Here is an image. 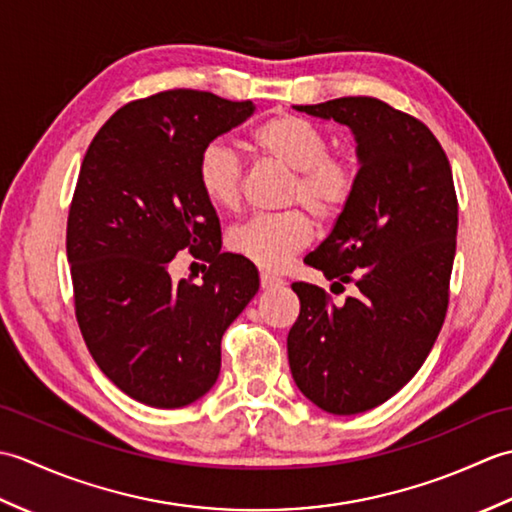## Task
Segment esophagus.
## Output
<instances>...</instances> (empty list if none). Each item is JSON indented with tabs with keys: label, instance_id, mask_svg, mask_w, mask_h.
Here are the masks:
<instances>
[{
	"label": "esophagus",
	"instance_id": "obj_1",
	"mask_svg": "<svg viewBox=\"0 0 512 512\" xmlns=\"http://www.w3.org/2000/svg\"><path fill=\"white\" fill-rule=\"evenodd\" d=\"M259 284H262V288H264V290H270V288H279V286H284L286 281L281 279V277H275V275L262 273V275H259Z\"/></svg>",
	"mask_w": 512,
	"mask_h": 512
}]
</instances>
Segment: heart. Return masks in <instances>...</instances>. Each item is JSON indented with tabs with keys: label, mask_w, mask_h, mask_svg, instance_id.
<instances>
[{
	"label": "heart",
	"mask_w": 512,
	"mask_h": 512,
	"mask_svg": "<svg viewBox=\"0 0 512 512\" xmlns=\"http://www.w3.org/2000/svg\"><path fill=\"white\" fill-rule=\"evenodd\" d=\"M259 156L292 171L286 200L303 202L314 217L330 222L350 204L356 191V162L334 154L321 127L297 114L279 112L250 132ZM195 180L202 195L217 209H235L242 193V167L235 151L222 140L204 145L195 162ZM312 239V220L303 209L255 215L231 228L226 237L235 255L264 270H281Z\"/></svg>",
	"instance_id": "heart-1"
}]
</instances>
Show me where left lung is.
Returning <instances> with one entry per match:
<instances>
[{"label": "left lung", "instance_id": "8db88e82", "mask_svg": "<svg viewBox=\"0 0 512 512\" xmlns=\"http://www.w3.org/2000/svg\"><path fill=\"white\" fill-rule=\"evenodd\" d=\"M297 112L336 121L356 138L358 182L332 233L306 257L319 286L292 284L301 301L288 361L301 394L336 416L383 405L422 367L447 317L458 235L449 158L431 129L372 99L345 96Z\"/></svg>", "mask_w": 512, "mask_h": 512}]
</instances>
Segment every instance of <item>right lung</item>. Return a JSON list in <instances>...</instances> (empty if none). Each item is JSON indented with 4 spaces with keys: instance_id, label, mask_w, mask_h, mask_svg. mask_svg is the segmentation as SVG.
<instances>
[{
    "instance_id": "add662e5",
    "label": "right lung",
    "mask_w": 512,
    "mask_h": 512,
    "mask_svg": "<svg viewBox=\"0 0 512 512\" xmlns=\"http://www.w3.org/2000/svg\"><path fill=\"white\" fill-rule=\"evenodd\" d=\"M253 112L211 92H160L123 105L83 158L65 235L76 321L101 372L143 405L202 398L226 328L259 290L248 259L220 253V220L195 180L202 147ZM184 247L212 264L202 285L168 275Z\"/></svg>"
}]
</instances>
